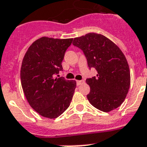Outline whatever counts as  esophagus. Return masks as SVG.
Returning <instances> with one entry per match:
<instances>
[{"mask_svg":"<svg viewBox=\"0 0 147 147\" xmlns=\"http://www.w3.org/2000/svg\"><path fill=\"white\" fill-rule=\"evenodd\" d=\"M76 83H77L78 86H79V85H81V84H84V80H81V81H76Z\"/></svg>","mask_w":147,"mask_h":147,"instance_id":"1","label":"esophagus"}]
</instances>
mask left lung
<instances>
[{
	"label": "left lung",
	"instance_id": "obj_1",
	"mask_svg": "<svg viewBox=\"0 0 147 147\" xmlns=\"http://www.w3.org/2000/svg\"><path fill=\"white\" fill-rule=\"evenodd\" d=\"M73 45L84 52L89 68L97 75L86 80L90 86L89 103L103 112L118 108L127 97L130 71L127 58L119 47L101 34L90 32L75 38Z\"/></svg>",
	"mask_w": 147,
	"mask_h": 147
}]
</instances>
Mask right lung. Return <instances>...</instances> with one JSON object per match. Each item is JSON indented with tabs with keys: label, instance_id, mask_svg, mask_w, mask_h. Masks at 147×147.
<instances>
[{
	"label": "right lung",
	"instance_id": "obj_1",
	"mask_svg": "<svg viewBox=\"0 0 147 147\" xmlns=\"http://www.w3.org/2000/svg\"><path fill=\"white\" fill-rule=\"evenodd\" d=\"M72 40L42 37L32 43L23 59V91L32 108L45 118H58L73 97L76 81L55 77L63 69L61 63Z\"/></svg>",
	"mask_w": 147,
	"mask_h": 147
}]
</instances>
